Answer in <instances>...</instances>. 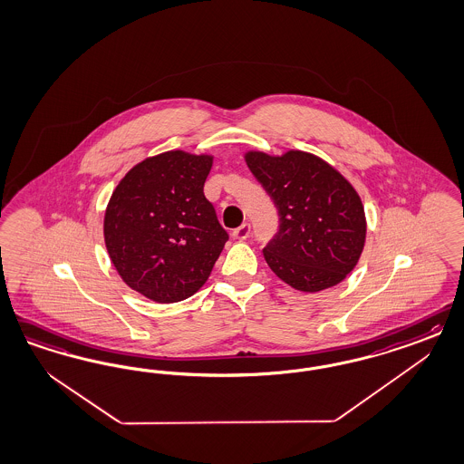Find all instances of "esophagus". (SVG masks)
Listing matches in <instances>:
<instances>
[{
  "instance_id": "34e87169",
  "label": "esophagus",
  "mask_w": 464,
  "mask_h": 464,
  "mask_svg": "<svg viewBox=\"0 0 464 464\" xmlns=\"http://www.w3.org/2000/svg\"><path fill=\"white\" fill-rule=\"evenodd\" d=\"M249 232H251V225L242 224L239 228H236V230L232 232V237L236 240H246L247 239V236H249Z\"/></svg>"
}]
</instances>
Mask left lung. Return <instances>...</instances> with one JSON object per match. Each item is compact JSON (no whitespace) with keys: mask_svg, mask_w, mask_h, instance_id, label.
Segmentation results:
<instances>
[{"mask_svg":"<svg viewBox=\"0 0 464 464\" xmlns=\"http://www.w3.org/2000/svg\"><path fill=\"white\" fill-rule=\"evenodd\" d=\"M246 164L273 199L280 228L263 249L271 271L300 292L343 282L365 244V211L343 176L313 153L247 151Z\"/></svg>","mask_w":464,"mask_h":464,"instance_id":"left-lung-1","label":"left lung"}]
</instances>
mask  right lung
I'll return each mask as SVG.
<instances>
[{"instance_id": "right-lung-1", "label": "right lung", "mask_w": 464, "mask_h": 464, "mask_svg": "<svg viewBox=\"0 0 464 464\" xmlns=\"http://www.w3.org/2000/svg\"><path fill=\"white\" fill-rule=\"evenodd\" d=\"M211 164V155L165 151L136 164L112 191L105 247L122 282L147 299L195 295L228 240L203 193Z\"/></svg>"}]
</instances>
